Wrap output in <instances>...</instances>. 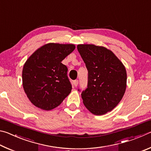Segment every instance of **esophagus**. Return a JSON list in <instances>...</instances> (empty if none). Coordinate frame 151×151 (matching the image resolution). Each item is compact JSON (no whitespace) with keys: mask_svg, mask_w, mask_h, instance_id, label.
Masks as SVG:
<instances>
[{"mask_svg":"<svg viewBox=\"0 0 151 151\" xmlns=\"http://www.w3.org/2000/svg\"><path fill=\"white\" fill-rule=\"evenodd\" d=\"M78 84V80H75V81H73V85H74V86H75V87H76V86H77Z\"/></svg>","mask_w":151,"mask_h":151,"instance_id":"obj_1","label":"esophagus"}]
</instances>
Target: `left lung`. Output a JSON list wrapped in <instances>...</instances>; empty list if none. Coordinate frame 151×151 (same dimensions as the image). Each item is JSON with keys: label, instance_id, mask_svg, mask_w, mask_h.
<instances>
[{"label": "left lung", "instance_id": "left-lung-1", "mask_svg": "<svg viewBox=\"0 0 151 151\" xmlns=\"http://www.w3.org/2000/svg\"><path fill=\"white\" fill-rule=\"evenodd\" d=\"M88 70V85L82 92L84 105L91 113L103 115L115 108L127 87V71L111 50L94 45H78ZM79 91V90H78Z\"/></svg>", "mask_w": 151, "mask_h": 151}]
</instances>
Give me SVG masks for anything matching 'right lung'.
I'll list each match as a JSON object with an SVG mask.
<instances>
[{
	"instance_id": "add662e5",
	"label": "right lung",
	"mask_w": 151,
	"mask_h": 151,
	"mask_svg": "<svg viewBox=\"0 0 151 151\" xmlns=\"http://www.w3.org/2000/svg\"><path fill=\"white\" fill-rule=\"evenodd\" d=\"M75 49L73 44L48 43L25 62L22 78L24 91L35 106L50 111L59 106L72 90L68 68L61 63Z\"/></svg>"
}]
</instances>
